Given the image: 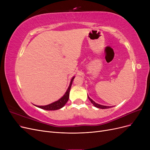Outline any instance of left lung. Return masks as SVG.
Masks as SVG:
<instances>
[{
  "label": "left lung",
  "instance_id": "left-lung-1",
  "mask_svg": "<svg viewBox=\"0 0 150 150\" xmlns=\"http://www.w3.org/2000/svg\"><path fill=\"white\" fill-rule=\"evenodd\" d=\"M88 98H89V101L91 102V103L93 104V105L95 106V107H96V108H101V109H108V108H111V106H103V105H100V104H97L96 103H95L93 100H92L91 99L89 96H88Z\"/></svg>",
  "mask_w": 150,
  "mask_h": 150
}]
</instances>
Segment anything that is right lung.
I'll return each instance as SVG.
<instances>
[{
	"label": "right lung",
	"mask_w": 150,
	"mask_h": 150,
	"mask_svg": "<svg viewBox=\"0 0 150 150\" xmlns=\"http://www.w3.org/2000/svg\"><path fill=\"white\" fill-rule=\"evenodd\" d=\"M74 79V77H73V78H72L69 88H68L65 94L61 99H59L58 101L52 103L50 104H48V105H46V106H37L41 109H43V110H56L62 108L67 102L68 99H69V91H70L72 81H73Z\"/></svg>",
	"instance_id": "right-lung-1"
}]
</instances>
